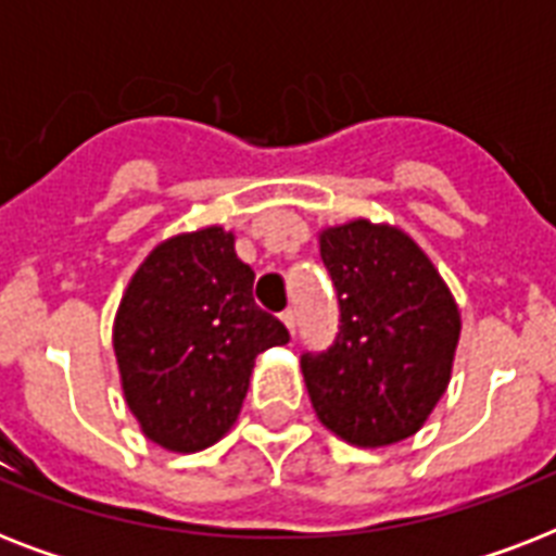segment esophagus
Returning <instances> with one entry per match:
<instances>
[{"instance_id":"34e87169","label":"esophagus","mask_w":556,"mask_h":556,"mask_svg":"<svg viewBox=\"0 0 556 556\" xmlns=\"http://www.w3.org/2000/svg\"><path fill=\"white\" fill-rule=\"evenodd\" d=\"M279 320L286 323V329L291 331V334H294V331H296V314L291 312V308H286V312L279 314Z\"/></svg>"}]
</instances>
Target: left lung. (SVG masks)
Returning a JSON list of instances; mask_svg holds the SVG:
<instances>
[{
  "mask_svg": "<svg viewBox=\"0 0 556 556\" xmlns=\"http://www.w3.org/2000/svg\"><path fill=\"white\" fill-rule=\"evenodd\" d=\"M338 288L340 331L326 352L300 357L323 427L357 447H387L424 427L456 357L458 305L397 227L355 218L320 233Z\"/></svg>",
  "mask_w": 556,
  "mask_h": 556,
  "instance_id": "obj_1",
  "label": "left lung"
}]
</instances>
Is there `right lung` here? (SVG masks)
I'll return each instance as SVG.
<instances>
[{"label":"right lung","instance_id":"right-lung-1","mask_svg":"<svg viewBox=\"0 0 556 556\" xmlns=\"http://www.w3.org/2000/svg\"><path fill=\"white\" fill-rule=\"evenodd\" d=\"M124 397L143 435L173 453L216 444L242 409L253 361L288 329L253 303V270L233 233L173 236L129 279L115 317Z\"/></svg>","mask_w":556,"mask_h":556}]
</instances>
